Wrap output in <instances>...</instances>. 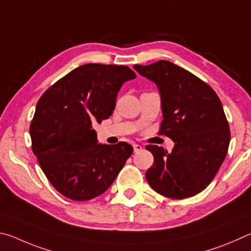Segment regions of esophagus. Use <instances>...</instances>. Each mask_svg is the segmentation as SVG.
<instances>
[{"instance_id":"esophagus-1","label":"esophagus","mask_w":251,"mask_h":251,"mask_svg":"<svg viewBox=\"0 0 251 251\" xmlns=\"http://www.w3.org/2000/svg\"><path fill=\"white\" fill-rule=\"evenodd\" d=\"M133 149H134V152H140L142 150V147L140 146V144H133Z\"/></svg>"}]
</instances>
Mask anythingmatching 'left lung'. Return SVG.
Returning <instances> with one entry per match:
<instances>
[{"label":"left lung","mask_w":251,"mask_h":251,"mask_svg":"<svg viewBox=\"0 0 251 251\" xmlns=\"http://www.w3.org/2000/svg\"><path fill=\"white\" fill-rule=\"evenodd\" d=\"M134 69L159 88L163 111L159 134L175 143L172 152L146 147L154 157L146 173L148 183L169 199L199 194L217 174L229 146V125L221 99L208 83L171 61L134 65Z\"/></svg>","instance_id":"8db88e82"}]
</instances>
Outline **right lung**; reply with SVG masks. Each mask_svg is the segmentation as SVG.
I'll list each match as a JSON object with an SVG mask.
<instances>
[{
  "label": "right lung",
  "mask_w": 251,
  "mask_h": 251,
  "mask_svg": "<svg viewBox=\"0 0 251 251\" xmlns=\"http://www.w3.org/2000/svg\"><path fill=\"white\" fill-rule=\"evenodd\" d=\"M128 66L87 64L60 78L36 104L29 134L32 150L48 181L73 201L104 193L133 153L126 142L99 144L92 129L111 116Z\"/></svg>",
  "instance_id": "obj_1"
}]
</instances>
